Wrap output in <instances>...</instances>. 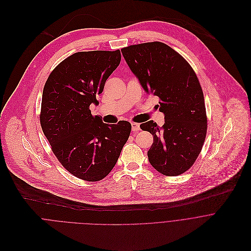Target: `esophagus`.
<instances>
[{
	"mask_svg": "<svg viewBox=\"0 0 251 251\" xmlns=\"http://www.w3.org/2000/svg\"><path fill=\"white\" fill-rule=\"evenodd\" d=\"M131 129L133 132H138L140 130V126L137 123H131Z\"/></svg>",
	"mask_w": 251,
	"mask_h": 251,
	"instance_id": "34e87169",
	"label": "esophagus"
}]
</instances>
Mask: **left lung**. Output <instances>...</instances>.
<instances>
[{
    "instance_id": "1",
    "label": "left lung",
    "mask_w": 251,
    "mask_h": 251,
    "mask_svg": "<svg viewBox=\"0 0 251 251\" xmlns=\"http://www.w3.org/2000/svg\"><path fill=\"white\" fill-rule=\"evenodd\" d=\"M129 69L143 90L160 99L165 123L140 125L153 135L148 160L158 172L177 176L187 171L201 152L207 117L204 95L190 64L170 46L154 41L122 49Z\"/></svg>"
}]
</instances>
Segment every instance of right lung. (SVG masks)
<instances>
[{"instance_id":"add662e5","label":"right lung","mask_w":251,"mask_h":251,"mask_svg":"<svg viewBox=\"0 0 251 251\" xmlns=\"http://www.w3.org/2000/svg\"><path fill=\"white\" fill-rule=\"evenodd\" d=\"M121 62V51L77 52L49 75L42 92L40 125L52 151L71 174L100 181L115 167L131 125L103 123L90 105Z\"/></svg>"}]
</instances>
